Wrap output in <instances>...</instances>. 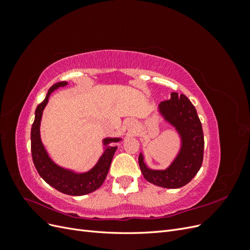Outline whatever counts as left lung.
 I'll use <instances>...</instances> for the list:
<instances>
[{"instance_id":"1","label":"left lung","mask_w":250,"mask_h":250,"mask_svg":"<svg viewBox=\"0 0 250 250\" xmlns=\"http://www.w3.org/2000/svg\"><path fill=\"white\" fill-rule=\"evenodd\" d=\"M165 122L174 127L180 140V147L172 163L164 170L151 169L139 155V165L144 177L155 186L178 188L190 183L199 171L202 160L204 140L201 122L192 102L185 95L172 93L169 100L157 107Z\"/></svg>"}]
</instances>
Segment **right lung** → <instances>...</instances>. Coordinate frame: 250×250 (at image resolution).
<instances>
[{
	"label": "right lung",
	"mask_w": 250,
	"mask_h": 250,
	"mask_svg": "<svg viewBox=\"0 0 250 250\" xmlns=\"http://www.w3.org/2000/svg\"><path fill=\"white\" fill-rule=\"evenodd\" d=\"M66 85V81L55 83L48 90L44 100L37 105L35 119L31 128V152L37 172L48 185L66 195L82 196L96 191L102 186L107 176L112 157L118 148L117 146H110V144L118 143L122 138L103 139V152L94 167L86 172H75L60 167L53 162L41 139V122L43 109L49 102L50 95L59 87H64Z\"/></svg>",
	"instance_id": "obj_1"
}]
</instances>
